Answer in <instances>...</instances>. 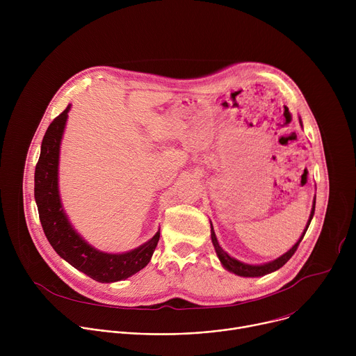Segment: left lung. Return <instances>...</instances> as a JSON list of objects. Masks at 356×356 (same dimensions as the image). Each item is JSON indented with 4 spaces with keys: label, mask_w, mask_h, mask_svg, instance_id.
<instances>
[{
    "label": "left lung",
    "mask_w": 356,
    "mask_h": 356,
    "mask_svg": "<svg viewBox=\"0 0 356 356\" xmlns=\"http://www.w3.org/2000/svg\"><path fill=\"white\" fill-rule=\"evenodd\" d=\"M300 125H301V120H300ZM314 210H316V197H314V201H313V209H312V214H310V218H309V221H307L306 229H304V232L301 234V236L298 238V241L293 245V248H290V250H287V252L284 253V255L279 257L277 259H275V261H272V262L264 264V265H248V264H243V262H239V261L231 258V257L228 255V253L220 246V243H218V241H217V236H216V232H214V229H213V224H211V241H213V245H214V248H216V252H217V257H218L220 262L222 264V266H224L227 270H229V272H232V273H235V275H238V276H243V277H259V276H265V275H268V273H272V272L280 269V268L294 255V252L297 250V248H298L301 239L304 238V235H306L307 228H309V225H310V222H312V220H313Z\"/></svg>",
    "instance_id": "obj_1"
}]
</instances>
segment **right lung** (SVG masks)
<instances>
[{"mask_svg":"<svg viewBox=\"0 0 356 356\" xmlns=\"http://www.w3.org/2000/svg\"><path fill=\"white\" fill-rule=\"evenodd\" d=\"M70 106L49 125L35 169V201L43 232L58 255L101 283L131 277L143 269L159 242L161 228L143 245L125 253L101 252L87 243L70 225L59 195V152Z\"/></svg>","mask_w":356,"mask_h":356,"instance_id":"right-lung-1","label":"right lung"}]
</instances>
